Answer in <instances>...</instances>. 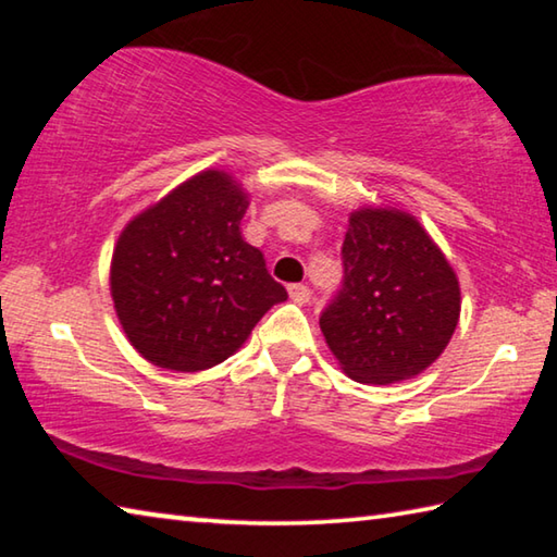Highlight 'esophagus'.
Here are the masks:
<instances>
[{
	"instance_id": "obj_1",
	"label": "esophagus",
	"mask_w": 557,
	"mask_h": 557,
	"mask_svg": "<svg viewBox=\"0 0 557 557\" xmlns=\"http://www.w3.org/2000/svg\"><path fill=\"white\" fill-rule=\"evenodd\" d=\"M289 297L297 301V305H307L312 299V292H309L307 285H289Z\"/></svg>"
}]
</instances>
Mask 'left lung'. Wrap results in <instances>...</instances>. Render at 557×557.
I'll return each mask as SVG.
<instances>
[{"label": "left lung", "mask_w": 557, "mask_h": 557, "mask_svg": "<svg viewBox=\"0 0 557 557\" xmlns=\"http://www.w3.org/2000/svg\"><path fill=\"white\" fill-rule=\"evenodd\" d=\"M344 287L319 326L356 383L391 385L428 371L455 334L457 272L412 213L363 206L348 215Z\"/></svg>", "instance_id": "8db88e82"}]
</instances>
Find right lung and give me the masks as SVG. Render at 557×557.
<instances>
[{"mask_svg": "<svg viewBox=\"0 0 557 557\" xmlns=\"http://www.w3.org/2000/svg\"><path fill=\"white\" fill-rule=\"evenodd\" d=\"M250 194L206 169L137 213L112 250L110 295L127 342L149 363L196 373L245 344L287 289L243 240Z\"/></svg>", "mask_w": 557, "mask_h": 557, "instance_id": "add662e5", "label": "right lung"}]
</instances>
